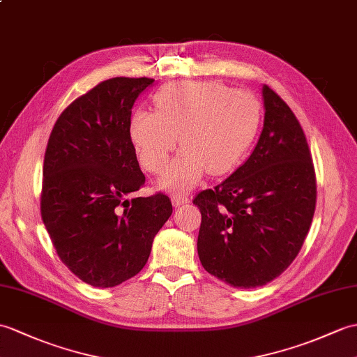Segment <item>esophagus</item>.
I'll return each instance as SVG.
<instances>
[{"label": "esophagus", "mask_w": 357, "mask_h": 357, "mask_svg": "<svg viewBox=\"0 0 357 357\" xmlns=\"http://www.w3.org/2000/svg\"><path fill=\"white\" fill-rule=\"evenodd\" d=\"M188 202H190L188 196H184V195H173V196H172V204H173V206H181V205L188 204Z\"/></svg>", "instance_id": "obj_1"}]
</instances>
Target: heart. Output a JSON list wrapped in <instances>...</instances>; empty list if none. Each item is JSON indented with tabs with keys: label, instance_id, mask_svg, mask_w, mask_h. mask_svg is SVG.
I'll return each mask as SVG.
<instances>
[{
	"label": "heart",
	"instance_id": "b5f03b06",
	"mask_svg": "<svg viewBox=\"0 0 357 357\" xmlns=\"http://www.w3.org/2000/svg\"><path fill=\"white\" fill-rule=\"evenodd\" d=\"M153 105L156 112L132 114L129 137L141 165L155 175L181 139L184 149L160 181L170 192H185L208 172L220 176L234 170L261 120L259 98L216 80L169 84L155 94Z\"/></svg>",
	"mask_w": 357,
	"mask_h": 357
}]
</instances>
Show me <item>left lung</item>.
Wrapping results in <instances>:
<instances>
[{
  "instance_id": "left-lung-1",
  "label": "left lung",
  "mask_w": 357,
  "mask_h": 357,
  "mask_svg": "<svg viewBox=\"0 0 357 357\" xmlns=\"http://www.w3.org/2000/svg\"><path fill=\"white\" fill-rule=\"evenodd\" d=\"M263 129L245 164L193 204L201 210L197 254L204 269L233 287L264 286L300 252L317 205L307 139L286 102L261 89Z\"/></svg>"
}]
</instances>
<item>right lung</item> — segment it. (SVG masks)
Segmentation results:
<instances>
[{
  "label": "right lung",
  "mask_w": 357,
  "mask_h": 357,
  "mask_svg": "<svg viewBox=\"0 0 357 357\" xmlns=\"http://www.w3.org/2000/svg\"><path fill=\"white\" fill-rule=\"evenodd\" d=\"M149 77H114L57 119L45 158L40 216L62 263L94 287H114L144 268L172 216L169 196L132 197L144 185L129 123Z\"/></svg>",
  "instance_id": "1"
}]
</instances>
